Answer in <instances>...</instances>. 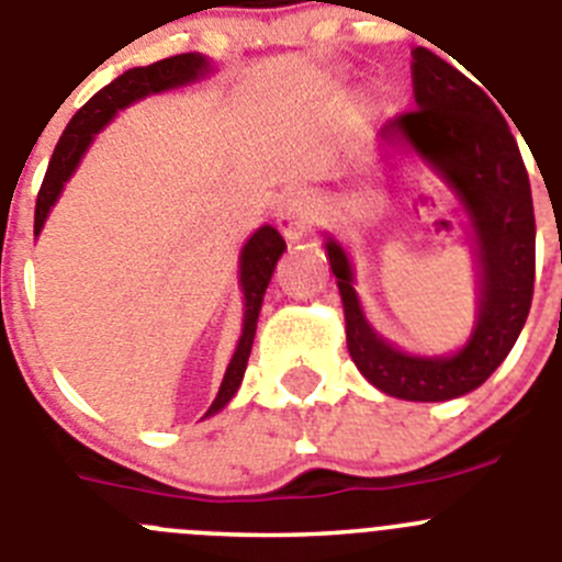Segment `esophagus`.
<instances>
[{
  "label": "esophagus",
  "mask_w": 562,
  "mask_h": 562,
  "mask_svg": "<svg viewBox=\"0 0 562 562\" xmlns=\"http://www.w3.org/2000/svg\"><path fill=\"white\" fill-rule=\"evenodd\" d=\"M316 210H313V199L307 193H293L285 199L280 210V227L288 238H299L302 233L313 227Z\"/></svg>",
  "instance_id": "1"
}]
</instances>
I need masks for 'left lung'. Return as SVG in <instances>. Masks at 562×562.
<instances>
[{
	"instance_id": "8db88e82",
	"label": "left lung",
	"mask_w": 562,
	"mask_h": 562,
	"mask_svg": "<svg viewBox=\"0 0 562 562\" xmlns=\"http://www.w3.org/2000/svg\"><path fill=\"white\" fill-rule=\"evenodd\" d=\"M416 108L382 127L427 157L469 210L480 257V322L452 358H413L393 349L363 318L352 266L335 240L327 257L344 299L346 344L366 380L407 402H447L480 387L510 355L535 288V213L527 166L491 97L435 52L413 49Z\"/></svg>"
}]
</instances>
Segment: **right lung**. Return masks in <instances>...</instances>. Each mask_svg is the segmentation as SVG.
Listing matches in <instances>:
<instances>
[{"instance_id": "obj_1", "label": "right lung", "mask_w": 562, "mask_h": 562, "mask_svg": "<svg viewBox=\"0 0 562 562\" xmlns=\"http://www.w3.org/2000/svg\"><path fill=\"white\" fill-rule=\"evenodd\" d=\"M207 68L210 63L202 55H193V52L166 57V60H157L151 66L130 68L119 80L104 86L91 102L82 104L75 119L68 122V127L63 130L60 140H57L55 151H52L49 169H46V177L38 191V202H35V235L44 229L52 204L57 202V196L63 191V182L75 175L77 162H80V157L91 146L93 135L113 119L115 110L127 108L130 102H135L140 97H149V93L169 91V88L199 80L202 75H207ZM282 251H285V240H282V235L274 227L257 229L249 238V244L244 246V251H240V285H244L246 299L244 333H240L238 349H235L233 360H229L227 374H224L222 387H218L216 400H213L207 413L222 411L235 396L240 380H244L246 360H249L251 340H255L257 316H260L266 288H269L271 274H274L277 260H280Z\"/></svg>"}]
</instances>
